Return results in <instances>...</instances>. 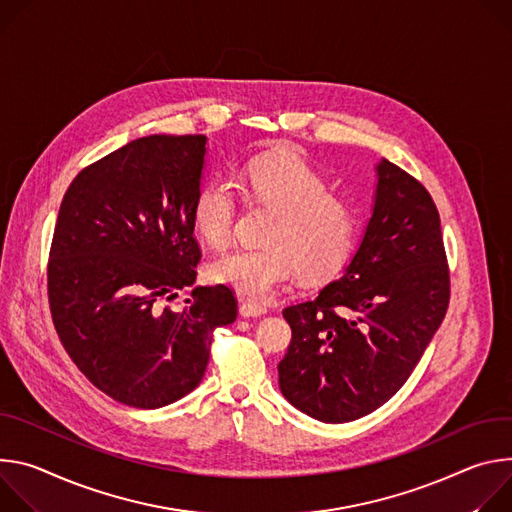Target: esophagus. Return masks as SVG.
I'll return each mask as SVG.
<instances>
[{
    "label": "esophagus",
    "mask_w": 512,
    "mask_h": 512,
    "mask_svg": "<svg viewBox=\"0 0 512 512\" xmlns=\"http://www.w3.org/2000/svg\"><path fill=\"white\" fill-rule=\"evenodd\" d=\"M240 313L244 317H260L266 313V305L250 299H240Z\"/></svg>",
    "instance_id": "1"
}]
</instances>
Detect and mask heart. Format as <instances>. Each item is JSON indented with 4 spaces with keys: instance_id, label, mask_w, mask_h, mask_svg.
Listing matches in <instances>:
<instances>
[{
    "instance_id": "1",
    "label": "heart",
    "mask_w": 512,
    "mask_h": 512,
    "mask_svg": "<svg viewBox=\"0 0 512 512\" xmlns=\"http://www.w3.org/2000/svg\"><path fill=\"white\" fill-rule=\"evenodd\" d=\"M252 199L276 207L266 246L238 248L215 258L209 274L244 297H266L295 270L307 282H323L352 256L358 219L317 170L297 154H264L244 168ZM238 217L232 185L205 183L193 201V223L213 248L230 244Z\"/></svg>"
}]
</instances>
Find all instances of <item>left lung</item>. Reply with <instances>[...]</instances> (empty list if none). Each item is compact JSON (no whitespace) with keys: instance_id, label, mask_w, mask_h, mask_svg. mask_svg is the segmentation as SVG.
Segmentation results:
<instances>
[{"instance_id":"8db88e82","label":"left lung","mask_w":512,"mask_h":512,"mask_svg":"<svg viewBox=\"0 0 512 512\" xmlns=\"http://www.w3.org/2000/svg\"><path fill=\"white\" fill-rule=\"evenodd\" d=\"M372 217L344 274L282 315L293 329L278 384L323 423L360 419L396 394L449 305L437 207L403 168L376 164Z\"/></svg>"}]
</instances>
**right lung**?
<instances>
[{
    "mask_svg": "<svg viewBox=\"0 0 512 512\" xmlns=\"http://www.w3.org/2000/svg\"><path fill=\"white\" fill-rule=\"evenodd\" d=\"M207 138L154 134L89 164L69 185L48 260V303L77 368L113 401L175 403L201 382L213 331L238 301L225 285L193 287V201Z\"/></svg>",
    "mask_w": 512,
    "mask_h": 512,
    "instance_id": "obj_1",
    "label": "right lung"
}]
</instances>
